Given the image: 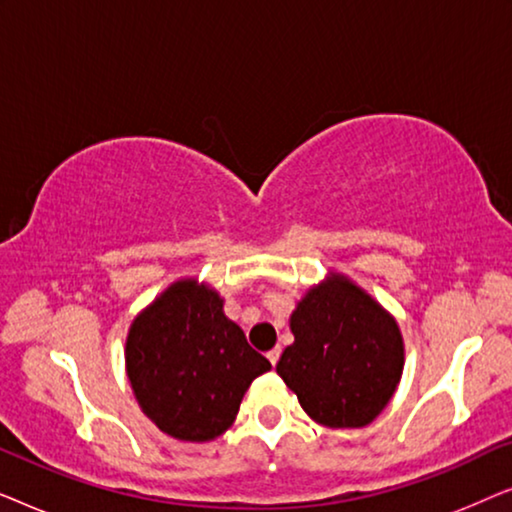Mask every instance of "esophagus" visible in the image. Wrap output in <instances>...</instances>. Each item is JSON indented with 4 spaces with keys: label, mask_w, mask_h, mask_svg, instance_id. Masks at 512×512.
I'll list each match as a JSON object with an SVG mask.
<instances>
[{
    "label": "esophagus",
    "mask_w": 512,
    "mask_h": 512,
    "mask_svg": "<svg viewBox=\"0 0 512 512\" xmlns=\"http://www.w3.org/2000/svg\"><path fill=\"white\" fill-rule=\"evenodd\" d=\"M279 354H282V347H275V349H270V352H268V359H270L272 366H277Z\"/></svg>",
    "instance_id": "1"
}]
</instances>
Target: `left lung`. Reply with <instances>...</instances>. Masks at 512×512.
Listing matches in <instances>:
<instances>
[{
  "label": "left lung",
  "mask_w": 512,
  "mask_h": 512,
  "mask_svg": "<svg viewBox=\"0 0 512 512\" xmlns=\"http://www.w3.org/2000/svg\"><path fill=\"white\" fill-rule=\"evenodd\" d=\"M293 345L277 373L314 422L366 426L394 396L403 373L396 321L349 279L312 289L291 314Z\"/></svg>",
  "instance_id": "1"
}]
</instances>
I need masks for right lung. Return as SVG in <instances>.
Listing matches in <instances>:
<instances>
[{"label": "right lung", "instance_id": "1", "mask_svg": "<svg viewBox=\"0 0 512 512\" xmlns=\"http://www.w3.org/2000/svg\"><path fill=\"white\" fill-rule=\"evenodd\" d=\"M125 366L158 429L191 443L221 436L249 384L272 368L226 319L223 300L191 279L172 284L135 319Z\"/></svg>", "mask_w": 512, "mask_h": 512}]
</instances>
